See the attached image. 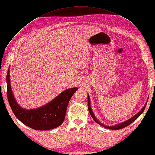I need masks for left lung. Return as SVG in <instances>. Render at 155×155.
Instances as JSON below:
<instances>
[{"instance_id": "obj_1", "label": "left lung", "mask_w": 155, "mask_h": 155, "mask_svg": "<svg viewBox=\"0 0 155 155\" xmlns=\"http://www.w3.org/2000/svg\"><path fill=\"white\" fill-rule=\"evenodd\" d=\"M87 99H88V110H89V113H90L91 116L92 117V118H93V120H94L95 122H96V123H97V124H100L101 126L103 127L106 128H108V129H111V130H119V129H121V128H124V127H127L128 125H129V124H130L132 123H133V122H134V120H135L137 119V118L138 117H139L141 114H142V113H143V111H144V108H145V107H146V105H147V102H148V100H147V101L146 102L145 104H144V107H143L142 108H141V110H140L139 112H138V113H137L135 115H134V116H133V117H131L130 118H129V119L125 120V121L123 122V123H118V124H114V125H113H113H112V126H107L106 124H104L103 123H102L101 122L98 120V118H97L96 117H95V115H94V114L93 113V110H92L91 107L90 97H89V95H88V94Z\"/></svg>"}]
</instances>
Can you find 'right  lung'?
Masks as SVG:
<instances>
[{"label": "right lung", "instance_id": "right-lung-1", "mask_svg": "<svg viewBox=\"0 0 155 155\" xmlns=\"http://www.w3.org/2000/svg\"><path fill=\"white\" fill-rule=\"evenodd\" d=\"M7 97L10 106L18 119L32 129L47 130L57 128L63 123L68 104L77 87L68 88L43 106L32 109H26L18 104L13 94L11 80L10 67L6 76Z\"/></svg>", "mask_w": 155, "mask_h": 155}]
</instances>
